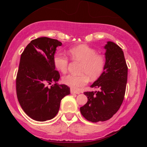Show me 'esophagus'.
<instances>
[{
    "label": "esophagus",
    "mask_w": 147,
    "mask_h": 147,
    "mask_svg": "<svg viewBox=\"0 0 147 147\" xmlns=\"http://www.w3.org/2000/svg\"><path fill=\"white\" fill-rule=\"evenodd\" d=\"M71 94H80V92H79V91H76V90H71Z\"/></svg>",
    "instance_id": "1"
}]
</instances>
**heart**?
<instances>
[{"mask_svg":"<svg viewBox=\"0 0 147 147\" xmlns=\"http://www.w3.org/2000/svg\"><path fill=\"white\" fill-rule=\"evenodd\" d=\"M69 53L76 61H81L80 72L82 74H68L63 76L62 82L73 89H78L85 86L90 79H96L104 71L106 66V57L96 53V49L85 44L70 48ZM53 63L56 69L61 73H66L69 67V60L67 56L57 53L53 57Z\"/></svg>","mask_w":147,"mask_h":147,"instance_id":"obj_1","label":"heart"}]
</instances>
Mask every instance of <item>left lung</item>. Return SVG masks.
I'll return each mask as SVG.
<instances>
[{"mask_svg":"<svg viewBox=\"0 0 147 147\" xmlns=\"http://www.w3.org/2000/svg\"><path fill=\"white\" fill-rule=\"evenodd\" d=\"M106 49V66L100 78L91 86L98 91L85 92L88 101L80 108L82 116L92 122L109 120L121 106L125 95L128 67L121 48L108 41Z\"/></svg>","mask_w":147,"mask_h":147,"instance_id":"obj_1","label":"left lung"}]
</instances>
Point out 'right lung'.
Masks as SVG:
<instances>
[{"label":"right lung","instance_id":"1","mask_svg":"<svg viewBox=\"0 0 147 147\" xmlns=\"http://www.w3.org/2000/svg\"><path fill=\"white\" fill-rule=\"evenodd\" d=\"M61 45L57 39L39 37L32 40L21 54L16 78L17 98L24 112L37 121L55 117L61 100L70 94L67 86L56 83L60 75L53 57L56 48Z\"/></svg>","mask_w":147,"mask_h":147}]
</instances>
